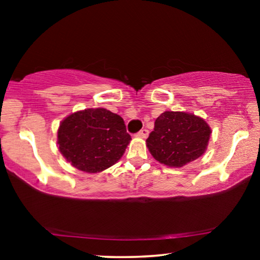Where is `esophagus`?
Masks as SVG:
<instances>
[{"instance_id": "esophagus-1", "label": "esophagus", "mask_w": 260, "mask_h": 260, "mask_svg": "<svg viewBox=\"0 0 260 260\" xmlns=\"http://www.w3.org/2000/svg\"><path fill=\"white\" fill-rule=\"evenodd\" d=\"M149 135V131L147 129H142L140 133L137 134V137H141V138H147Z\"/></svg>"}]
</instances>
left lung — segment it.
I'll list each match as a JSON object with an SVG mask.
<instances>
[{
	"instance_id": "8db88e82",
	"label": "left lung",
	"mask_w": 260,
	"mask_h": 260,
	"mask_svg": "<svg viewBox=\"0 0 260 260\" xmlns=\"http://www.w3.org/2000/svg\"><path fill=\"white\" fill-rule=\"evenodd\" d=\"M211 134V127L201 117L166 111L156 118L147 147L156 161L180 168L205 154Z\"/></svg>"
}]
</instances>
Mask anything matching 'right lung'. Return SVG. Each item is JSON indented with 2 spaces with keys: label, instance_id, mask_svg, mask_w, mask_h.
Masks as SVG:
<instances>
[{
  "label": "right lung",
  "instance_id": "1",
  "mask_svg": "<svg viewBox=\"0 0 260 260\" xmlns=\"http://www.w3.org/2000/svg\"><path fill=\"white\" fill-rule=\"evenodd\" d=\"M130 140L122 117L103 108L71 113L58 129L63 157L74 168L90 174L118 162Z\"/></svg>",
  "mask_w": 260,
  "mask_h": 260
}]
</instances>
